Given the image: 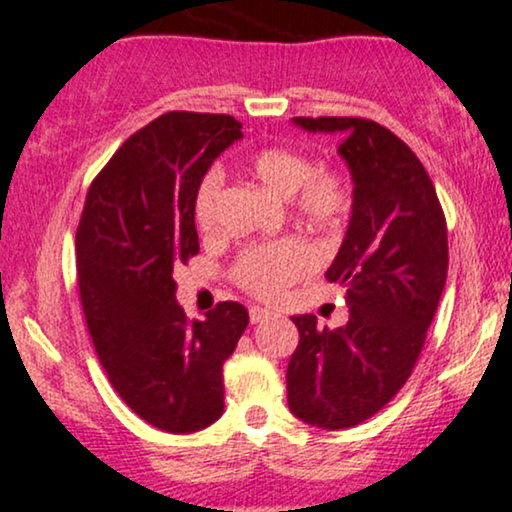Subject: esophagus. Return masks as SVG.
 Wrapping results in <instances>:
<instances>
[{"mask_svg":"<svg viewBox=\"0 0 512 512\" xmlns=\"http://www.w3.org/2000/svg\"><path fill=\"white\" fill-rule=\"evenodd\" d=\"M270 315H273V313H270L268 311V308H263V306H251L249 308V320H251V323H263V320H266V318H270Z\"/></svg>","mask_w":512,"mask_h":512,"instance_id":"esophagus-1","label":"esophagus"}]
</instances>
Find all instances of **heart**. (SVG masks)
Here are the masks:
<instances>
[{"label": "heart", "instance_id": "heart-1", "mask_svg": "<svg viewBox=\"0 0 512 512\" xmlns=\"http://www.w3.org/2000/svg\"><path fill=\"white\" fill-rule=\"evenodd\" d=\"M246 168L277 197L292 199L294 213L313 227H334L351 208L349 185L337 170H313V161L289 147H263L249 156ZM223 173L206 170L194 192V220L199 230L213 232L220 213ZM313 266V251L299 239L254 244L242 251L235 266V280L246 292L275 299Z\"/></svg>", "mask_w": 512, "mask_h": 512}]
</instances>
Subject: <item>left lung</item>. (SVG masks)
<instances>
[{"instance_id": "8db88e82", "label": "left lung", "mask_w": 512, "mask_h": 512, "mask_svg": "<svg viewBox=\"0 0 512 512\" xmlns=\"http://www.w3.org/2000/svg\"><path fill=\"white\" fill-rule=\"evenodd\" d=\"M292 121L342 137L353 201L325 273L346 289L349 323L327 330L315 315H294L299 346L287 365V403L308 425L344 430L387 406L415 368L446 285V218L425 166L380 123Z\"/></svg>"}]
</instances>
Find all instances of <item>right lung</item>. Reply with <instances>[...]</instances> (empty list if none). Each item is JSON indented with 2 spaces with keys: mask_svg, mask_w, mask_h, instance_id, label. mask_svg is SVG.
I'll return each instance as SVG.
<instances>
[{
  "mask_svg": "<svg viewBox=\"0 0 512 512\" xmlns=\"http://www.w3.org/2000/svg\"><path fill=\"white\" fill-rule=\"evenodd\" d=\"M237 140L242 123L232 116L163 113L94 178L75 235L99 363L130 410L170 434L199 432L223 415V363L249 325L237 301L189 323L173 280V268L199 254V180Z\"/></svg>",
  "mask_w": 512,
  "mask_h": 512,
  "instance_id": "right-lung-1",
  "label": "right lung"
}]
</instances>
